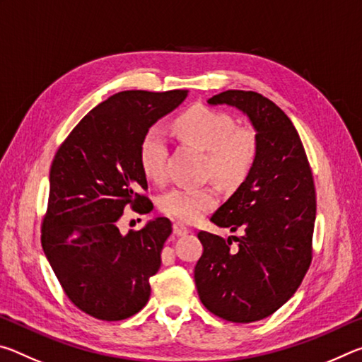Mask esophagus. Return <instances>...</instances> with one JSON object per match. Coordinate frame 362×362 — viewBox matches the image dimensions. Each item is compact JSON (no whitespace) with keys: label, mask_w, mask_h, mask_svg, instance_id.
I'll list each match as a JSON object with an SVG mask.
<instances>
[{"label":"esophagus","mask_w":362,"mask_h":362,"mask_svg":"<svg viewBox=\"0 0 362 362\" xmlns=\"http://www.w3.org/2000/svg\"><path fill=\"white\" fill-rule=\"evenodd\" d=\"M188 233H189V230L183 223H180V222L174 223V235L175 236H185V235H188Z\"/></svg>","instance_id":"obj_1"}]
</instances>
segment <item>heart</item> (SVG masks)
I'll list each match as a JSON object with an SVG mask.
<instances>
[{
  "label": "heart",
  "mask_w": 362,
  "mask_h": 362,
  "mask_svg": "<svg viewBox=\"0 0 362 362\" xmlns=\"http://www.w3.org/2000/svg\"><path fill=\"white\" fill-rule=\"evenodd\" d=\"M175 131L207 151L206 174L223 185H238L246 179L257 156L255 134L247 127H236L235 119L220 110L194 105L177 116ZM168 137L163 127L151 126L139 145V161L150 180H161L166 174ZM218 201L216 187H175L161 196L159 207L182 222L196 220L211 211Z\"/></svg>",
  "instance_id": "heart-1"
}]
</instances>
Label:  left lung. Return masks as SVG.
Here are the masks:
<instances>
[{
  "instance_id": "left-lung-1",
  "label": "left lung",
  "mask_w": 362,
  "mask_h": 362,
  "mask_svg": "<svg viewBox=\"0 0 362 362\" xmlns=\"http://www.w3.org/2000/svg\"><path fill=\"white\" fill-rule=\"evenodd\" d=\"M247 116L257 139L249 174L211 222L243 236L223 240L199 231L203 255L194 267L199 298L231 322H254L289 300L311 262L316 192L308 159L292 121L262 94L225 90L207 100ZM238 243L230 247V240Z\"/></svg>"
}]
</instances>
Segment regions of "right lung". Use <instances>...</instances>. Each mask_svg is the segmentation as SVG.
Returning a JSON list of instances; mask_svg holds the SVG:
<instances>
[{"label": "right lung", "mask_w": 362, "mask_h": 362, "mask_svg": "<svg viewBox=\"0 0 362 362\" xmlns=\"http://www.w3.org/2000/svg\"><path fill=\"white\" fill-rule=\"evenodd\" d=\"M188 90H122L78 122L54 156L41 244L60 286L79 310L102 321L136 315L173 233L166 217L121 235L126 206L146 214L151 201L140 168L145 131L187 99Z\"/></svg>", "instance_id": "1"}]
</instances>
